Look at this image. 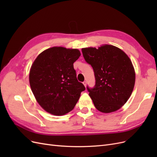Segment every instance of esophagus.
I'll list each match as a JSON object with an SVG mask.
<instances>
[{
	"label": "esophagus",
	"instance_id": "1",
	"mask_svg": "<svg viewBox=\"0 0 157 157\" xmlns=\"http://www.w3.org/2000/svg\"><path fill=\"white\" fill-rule=\"evenodd\" d=\"M82 83H83V84L84 85V86H85V87H86V84H87L86 81H84Z\"/></svg>",
	"mask_w": 157,
	"mask_h": 157
}]
</instances>
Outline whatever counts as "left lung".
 I'll return each mask as SVG.
<instances>
[{"instance_id": "obj_1", "label": "left lung", "mask_w": 157, "mask_h": 157, "mask_svg": "<svg viewBox=\"0 0 157 157\" xmlns=\"http://www.w3.org/2000/svg\"><path fill=\"white\" fill-rule=\"evenodd\" d=\"M82 52L94 72L96 84L87 90L95 107L104 113L117 111L129 99L135 84V71L129 57L109 44L98 49L82 48Z\"/></svg>"}]
</instances>
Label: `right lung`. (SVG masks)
Listing matches in <instances>:
<instances>
[{
  "instance_id": "right-lung-1",
  "label": "right lung",
  "mask_w": 157,
  "mask_h": 157,
  "mask_svg": "<svg viewBox=\"0 0 157 157\" xmlns=\"http://www.w3.org/2000/svg\"><path fill=\"white\" fill-rule=\"evenodd\" d=\"M80 56L78 49L52 47L42 52L33 62L30 86L37 102L46 112L58 116L70 112L85 90L73 67Z\"/></svg>"
}]
</instances>
